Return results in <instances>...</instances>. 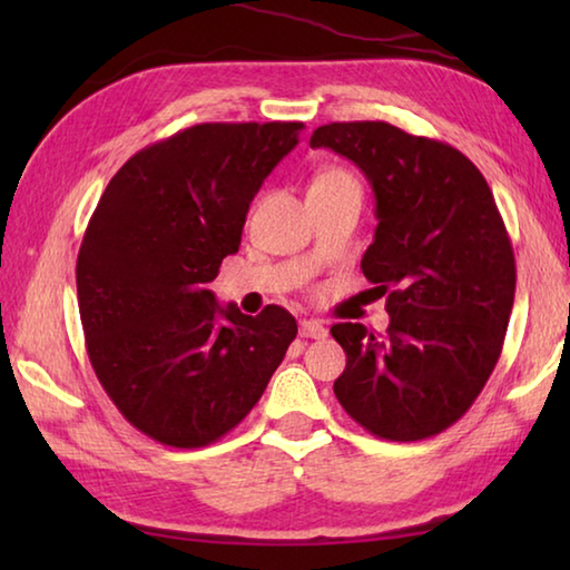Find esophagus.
Instances as JSON below:
<instances>
[{"label":"esophagus","instance_id":"obj_1","mask_svg":"<svg viewBox=\"0 0 570 570\" xmlns=\"http://www.w3.org/2000/svg\"><path fill=\"white\" fill-rule=\"evenodd\" d=\"M298 334L306 336V340H324L326 336V326L322 322H314V320H304L298 324Z\"/></svg>","mask_w":570,"mask_h":570}]
</instances>
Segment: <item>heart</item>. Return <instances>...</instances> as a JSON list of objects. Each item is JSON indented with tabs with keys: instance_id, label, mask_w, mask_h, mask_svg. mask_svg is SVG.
<instances>
[{
	"instance_id": "b5f03b06",
	"label": "heart",
	"mask_w": 570,
	"mask_h": 570,
	"mask_svg": "<svg viewBox=\"0 0 570 570\" xmlns=\"http://www.w3.org/2000/svg\"><path fill=\"white\" fill-rule=\"evenodd\" d=\"M316 188H362V186H360V180H356L352 170L326 168L314 178L312 190H316Z\"/></svg>"
}]
</instances>
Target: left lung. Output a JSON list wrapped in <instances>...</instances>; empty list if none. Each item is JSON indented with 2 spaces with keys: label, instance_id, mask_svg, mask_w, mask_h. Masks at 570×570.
<instances>
[{
  "label": "left lung",
  "instance_id": "obj_1",
  "mask_svg": "<svg viewBox=\"0 0 570 570\" xmlns=\"http://www.w3.org/2000/svg\"><path fill=\"white\" fill-rule=\"evenodd\" d=\"M308 146L350 158L377 198L362 274L390 326H332L346 352L336 400L377 438L440 435L485 387L513 312L515 256L493 190L458 148L384 120L322 125Z\"/></svg>",
  "mask_w": 570,
  "mask_h": 570
}]
</instances>
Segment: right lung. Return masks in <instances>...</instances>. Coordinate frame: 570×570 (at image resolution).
<instances>
[{
  "label": "right lung",
  "mask_w": 570,
  "mask_h": 570,
  "mask_svg": "<svg viewBox=\"0 0 570 570\" xmlns=\"http://www.w3.org/2000/svg\"><path fill=\"white\" fill-rule=\"evenodd\" d=\"M304 122H200L115 173L77 254V304L95 374L160 445L206 448L254 410L296 336L268 304L220 308L206 284L236 254L264 178Z\"/></svg>",
  "instance_id": "1"
}]
</instances>
